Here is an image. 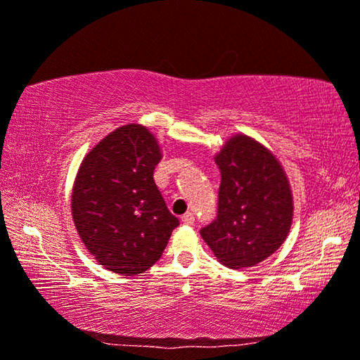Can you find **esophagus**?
<instances>
[{
    "mask_svg": "<svg viewBox=\"0 0 360 360\" xmlns=\"http://www.w3.org/2000/svg\"><path fill=\"white\" fill-rule=\"evenodd\" d=\"M181 221L184 222V224H187V226H192L193 221H195V216H193V213H191V211H189V213H186L184 216H182Z\"/></svg>",
    "mask_w": 360,
    "mask_h": 360,
    "instance_id": "obj_1",
    "label": "esophagus"
}]
</instances>
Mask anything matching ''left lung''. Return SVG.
<instances>
[{
    "label": "left lung",
    "mask_w": 360,
    "mask_h": 360,
    "mask_svg": "<svg viewBox=\"0 0 360 360\" xmlns=\"http://www.w3.org/2000/svg\"><path fill=\"white\" fill-rule=\"evenodd\" d=\"M221 173L218 214L202 237L222 264L252 267L285 242L293 198L281 163L259 142L238 134L216 155Z\"/></svg>",
    "instance_id": "left-lung-1"
}]
</instances>
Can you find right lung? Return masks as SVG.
Listing matches in <instances>:
<instances>
[{"instance_id": "add662e5", "label": "right lung", "mask_w": 360, "mask_h": 360, "mask_svg": "<svg viewBox=\"0 0 360 360\" xmlns=\"http://www.w3.org/2000/svg\"><path fill=\"white\" fill-rule=\"evenodd\" d=\"M160 158L149 129L127 124L102 139L78 169L73 222L89 253L108 271H147L179 226L153 181Z\"/></svg>"}]
</instances>
